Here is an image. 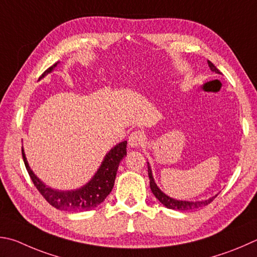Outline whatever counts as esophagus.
I'll use <instances>...</instances> for the list:
<instances>
[{"mask_svg":"<svg viewBox=\"0 0 257 257\" xmlns=\"http://www.w3.org/2000/svg\"><path fill=\"white\" fill-rule=\"evenodd\" d=\"M144 142V135L141 132H134L130 134L128 138V144L132 148H137L141 146Z\"/></svg>","mask_w":257,"mask_h":257,"instance_id":"obj_1","label":"esophagus"}]
</instances>
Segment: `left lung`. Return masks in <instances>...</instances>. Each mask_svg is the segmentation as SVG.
I'll return each instance as SVG.
<instances>
[{
	"label": "left lung",
	"instance_id": "1",
	"mask_svg": "<svg viewBox=\"0 0 257 257\" xmlns=\"http://www.w3.org/2000/svg\"><path fill=\"white\" fill-rule=\"evenodd\" d=\"M208 65H209V68L211 69V72L216 73V74H221L220 71H219V69L214 66V65L210 62V60H208ZM147 166H148L149 185H151L152 192L158 200H160V202L162 204H164L166 208L179 210V211H189V210H195V209H199L201 207L207 206V204L211 202L212 200L218 195V194H216L211 198L206 199V200H200V201H188V200H177V199L172 198V197H170V195H167L166 193L163 192V191L157 186L155 180H154L152 167H151V164H149V162H147Z\"/></svg>",
	"mask_w": 257,
	"mask_h": 257
}]
</instances>
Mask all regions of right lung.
I'll use <instances>...</instances> for the list:
<instances>
[{
    "label": "right lung",
    "mask_w": 257,
    "mask_h": 257,
    "mask_svg": "<svg viewBox=\"0 0 257 257\" xmlns=\"http://www.w3.org/2000/svg\"><path fill=\"white\" fill-rule=\"evenodd\" d=\"M58 64L59 62L49 67L40 78H44L46 75L53 72ZM125 155H127V142L123 141L116 144L105 154L103 161H102L94 175L81 188L72 190H58L45 184L35 174V172L29 166L25 149L22 147L23 162H25L26 169L36 188L38 189L41 195L47 200L51 206L58 210H62V211L69 212L87 211V210L96 208L100 203L104 201V199L108 197L113 189L116 171H118L120 162L123 160Z\"/></svg>",
    "instance_id": "add662e5"
}]
</instances>
